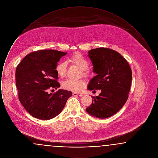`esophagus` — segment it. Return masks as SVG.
Here are the masks:
<instances>
[{"instance_id": "34e87169", "label": "esophagus", "mask_w": 158, "mask_h": 158, "mask_svg": "<svg viewBox=\"0 0 158 158\" xmlns=\"http://www.w3.org/2000/svg\"><path fill=\"white\" fill-rule=\"evenodd\" d=\"M73 95L77 96V97H81V96H82V94L81 93H77V92H73Z\"/></svg>"}]
</instances>
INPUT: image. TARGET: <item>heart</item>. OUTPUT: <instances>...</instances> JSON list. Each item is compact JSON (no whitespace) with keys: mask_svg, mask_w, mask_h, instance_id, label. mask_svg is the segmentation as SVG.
Masks as SVG:
<instances>
[{"mask_svg":"<svg viewBox=\"0 0 158 158\" xmlns=\"http://www.w3.org/2000/svg\"><path fill=\"white\" fill-rule=\"evenodd\" d=\"M69 61L72 64H75L79 69H81V73L83 76H86L89 73L88 70L89 61L86 58H85L82 54L76 53L72 56ZM56 72L57 75L63 77L66 74V64L64 62H60L56 67ZM85 83L82 80H73L68 79L63 82L62 86L63 88L67 90H71L73 92H79L84 86Z\"/></svg>","mask_w":158,"mask_h":158,"instance_id":"b5f03b06","label":"heart"}]
</instances>
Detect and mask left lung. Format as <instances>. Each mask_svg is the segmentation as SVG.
I'll return each instance as SVG.
<instances>
[{"mask_svg":"<svg viewBox=\"0 0 158 158\" xmlns=\"http://www.w3.org/2000/svg\"><path fill=\"white\" fill-rule=\"evenodd\" d=\"M96 73L87 86L88 90L99 89L98 96H92V104L86 109L90 115L106 118L119 111L128 99L132 73L127 60L120 53L107 48H97L88 52Z\"/></svg>","mask_w":158,"mask_h":158,"instance_id":"obj_1","label":"left lung"}]
</instances>
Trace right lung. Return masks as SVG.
<instances>
[{"instance_id":"right-lung-1","label":"right lung","mask_w":158,"mask_h":158,"mask_svg":"<svg viewBox=\"0 0 158 158\" xmlns=\"http://www.w3.org/2000/svg\"><path fill=\"white\" fill-rule=\"evenodd\" d=\"M67 53L43 50L27 55L18 65L16 85L19 99L32 117L43 120L52 119L60 114L72 92L59 89L48 94L50 88L60 86L56 72L57 63ZM54 90V89H53Z\"/></svg>"}]
</instances>
